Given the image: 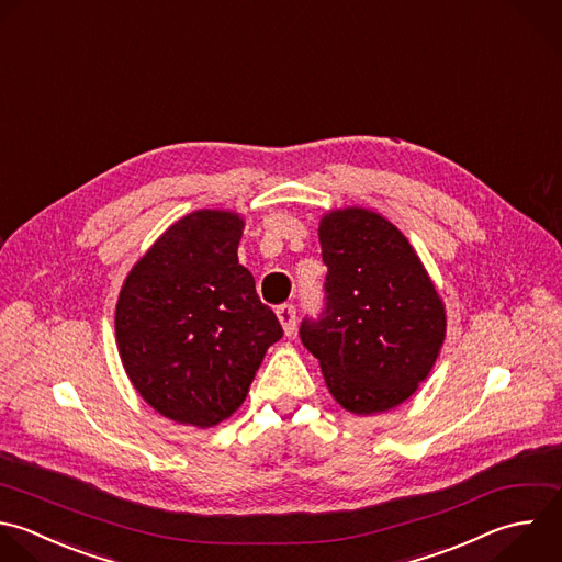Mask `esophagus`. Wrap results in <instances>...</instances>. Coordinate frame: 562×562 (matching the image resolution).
<instances>
[{"label":"esophagus","instance_id":"obj_1","mask_svg":"<svg viewBox=\"0 0 562 562\" xmlns=\"http://www.w3.org/2000/svg\"><path fill=\"white\" fill-rule=\"evenodd\" d=\"M277 316H279V323L283 325L285 336H292L296 331V307L292 303H283L277 307Z\"/></svg>","mask_w":562,"mask_h":562}]
</instances>
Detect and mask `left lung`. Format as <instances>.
Here are the masks:
<instances>
[{"label":"left lung","instance_id":"left-lung-1","mask_svg":"<svg viewBox=\"0 0 562 562\" xmlns=\"http://www.w3.org/2000/svg\"><path fill=\"white\" fill-rule=\"evenodd\" d=\"M325 307L303 318L329 393L358 415L389 411L430 373L446 336L443 303L408 239L367 209L321 220Z\"/></svg>","mask_w":562,"mask_h":562}]
</instances>
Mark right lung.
Wrapping results in <instances>:
<instances>
[{
    "instance_id": "add662e5",
    "label": "right lung",
    "mask_w": 562,
    "mask_h": 562,
    "mask_svg": "<svg viewBox=\"0 0 562 562\" xmlns=\"http://www.w3.org/2000/svg\"><path fill=\"white\" fill-rule=\"evenodd\" d=\"M244 220L195 211L132 268L116 303L123 367L160 415L198 428L231 417L283 336L239 263Z\"/></svg>"
}]
</instances>
